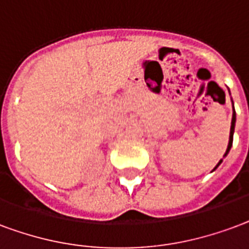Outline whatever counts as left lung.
<instances>
[{
	"label": "left lung",
	"instance_id": "1",
	"mask_svg": "<svg viewBox=\"0 0 249 249\" xmlns=\"http://www.w3.org/2000/svg\"><path fill=\"white\" fill-rule=\"evenodd\" d=\"M233 106V103H232ZM235 123H236V112H235V109H233V113H232V121H231V129H230V141H228V146H227V150H226V153H224V156L223 157H226L228 153H230V150H231V146H232V141H233V132H235ZM223 160H220V161L218 162V165L213 167V170L216 169V167L222 163Z\"/></svg>",
	"mask_w": 249,
	"mask_h": 249
}]
</instances>
